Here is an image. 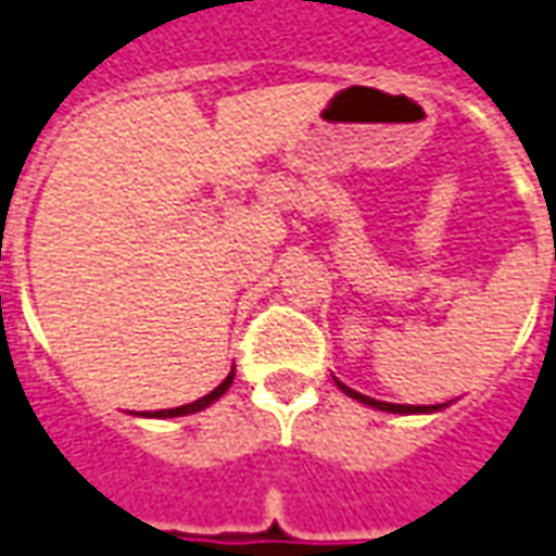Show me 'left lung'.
<instances>
[{"mask_svg": "<svg viewBox=\"0 0 556 556\" xmlns=\"http://www.w3.org/2000/svg\"><path fill=\"white\" fill-rule=\"evenodd\" d=\"M338 387H341L350 399L365 402V405L377 407V410H389V414H426V410H438V407H444V405H392V402H377V399H368V395H362V392H356V389L343 387L341 380H338Z\"/></svg>", "mask_w": 556, "mask_h": 556, "instance_id": "left-lung-1", "label": "left lung"}]
</instances>
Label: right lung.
<instances>
[{
  "label": "right lung",
  "instance_id": "add662e5",
  "mask_svg": "<svg viewBox=\"0 0 556 556\" xmlns=\"http://www.w3.org/2000/svg\"><path fill=\"white\" fill-rule=\"evenodd\" d=\"M233 383V371L218 383V387L210 392V395H203V399H198V402H191V405H182V407H169V410H154V414H142V417H185V414H194V410H203L206 405H213L215 399H222L225 392H228V387Z\"/></svg>",
  "mask_w": 556,
  "mask_h": 556
}]
</instances>
